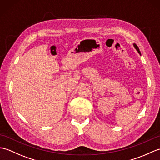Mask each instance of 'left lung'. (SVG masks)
<instances>
[{"label": "left lung", "instance_id": "1", "mask_svg": "<svg viewBox=\"0 0 160 160\" xmlns=\"http://www.w3.org/2000/svg\"><path fill=\"white\" fill-rule=\"evenodd\" d=\"M133 46H134V47H135V49L138 51V52L140 54V49H139L138 47L137 46L136 44H135V43H134V44H133Z\"/></svg>", "mask_w": 160, "mask_h": 160}]
</instances>
